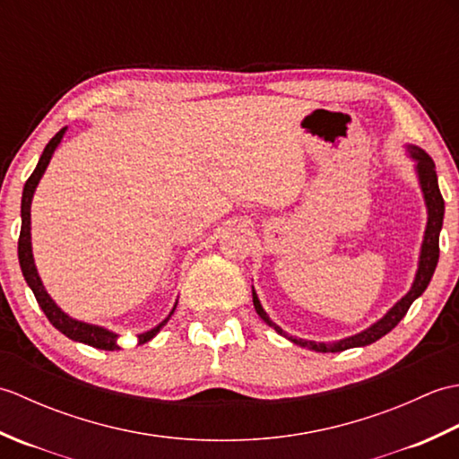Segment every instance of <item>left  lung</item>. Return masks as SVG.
Here are the masks:
<instances>
[{
  "label": "left lung",
  "mask_w": 459,
  "mask_h": 459,
  "mask_svg": "<svg viewBox=\"0 0 459 459\" xmlns=\"http://www.w3.org/2000/svg\"><path fill=\"white\" fill-rule=\"evenodd\" d=\"M406 152L411 155L412 161L416 163V178L418 183H420V191L424 195V203H426V211H428V222H426V230H424V240L420 247V256H418V270L411 290L408 294L403 296L396 304L386 311V314L380 317L378 321H375L373 325L360 331V333H355L345 339L339 341H331V343H324V341H307V339H299L286 333L278 324L270 319V316L262 307L258 294L255 291V286H252V304H255L256 314L260 316V319L264 321L266 325H270L272 329H276V333L284 335L286 339H290L291 343H296L299 347H307L309 351H317V353H339V351H347L353 347H365L375 343L380 337H385L388 331H393L401 319L406 316L408 307L412 306V301L420 298L424 294V290L430 284V280L434 276V270L437 266V258H440V230H442V222H444V199L440 187H437V175H436V165L432 161L430 155H428L424 150L418 148V145H406Z\"/></svg>",
  "instance_id": "1"
}]
</instances>
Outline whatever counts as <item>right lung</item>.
I'll return each instance as SVG.
<instances>
[{
	"instance_id": "add662e5",
	"label": "right lung",
	"mask_w": 459,
	"mask_h": 459,
	"mask_svg": "<svg viewBox=\"0 0 459 459\" xmlns=\"http://www.w3.org/2000/svg\"><path fill=\"white\" fill-rule=\"evenodd\" d=\"M65 132H66V128H63L61 132H56L55 138L47 143V148L43 150L41 158H39V163H37L35 171L31 173V178L25 181L23 197H22V232H19V242H17L19 266H22V272H23V278L27 281V286L33 290L37 304L41 306L47 319L51 321V324L58 331H61L63 335H66L68 339H73V341H79V343L96 347V349L116 351V349H120L118 347V333H114V331L106 329V327H100V325L86 324V321H79V319H74V317H71L68 314H65V311L55 304V299L47 294V290L43 286L41 278H39V272H37V266H35L33 247H31V201H33V195H35L37 185H39V181H41L43 173L47 169V165H48V161H51L55 150L58 148V143H61ZM175 307H178V301H175V306L169 311V316L165 317L160 325H155L153 329L145 331V333L138 335V343H148L150 339H153L155 335H158L160 331H161V327L168 324L169 317L173 316Z\"/></svg>"
}]
</instances>
